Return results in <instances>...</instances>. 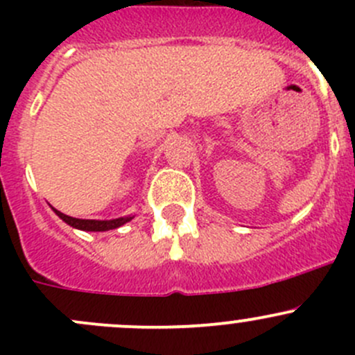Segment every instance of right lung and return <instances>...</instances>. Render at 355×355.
<instances>
[{"label":"right lung","mask_w":355,"mask_h":355,"mask_svg":"<svg viewBox=\"0 0 355 355\" xmlns=\"http://www.w3.org/2000/svg\"><path fill=\"white\" fill-rule=\"evenodd\" d=\"M53 211H55V213L58 214L67 225H70L71 228H77V230H84V232L114 230V228H120L121 225L134 220V216H121V218H114V220H80V218H73V216H68V214H63L62 211L55 209V207H53Z\"/></svg>","instance_id":"obj_1"}]
</instances>
